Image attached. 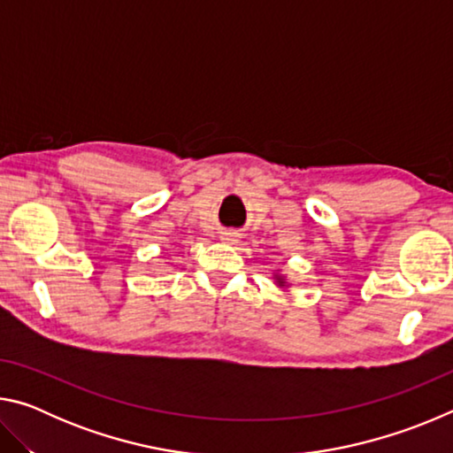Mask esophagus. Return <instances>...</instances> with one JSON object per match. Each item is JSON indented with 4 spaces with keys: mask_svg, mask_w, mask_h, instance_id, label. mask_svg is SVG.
<instances>
[{
    "mask_svg": "<svg viewBox=\"0 0 453 453\" xmlns=\"http://www.w3.org/2000/svg\"><path fill=\"white\" fill-rule=\"evenodd\" d=\"M221 240L227 242V243L237 242V234L235 232H224V234H221Z\"/></svg>",
    "mask_w": 453,
    "mask_h": 453,
    "instance_id": "esophagus-1",
    "label": "esophagus"
}]
</instances>
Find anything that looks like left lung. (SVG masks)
<instances>
[{
    "instance_id": "8db88e82",
    "label": "left lung",
    "mask_w": 453,
    "mask_h": 453,
    "mask_svg": "<svg viewBox=\"0 0 453 453\" xmlns=\"http://www.w3.org/2000/svg\"><path fill=\"white\" fill-rule=\"evenodd\" d=\"M275 283H278L280 288H286V286H288L286 278H283V275H280V273H275Z\"/></svg>"
}]
</instances>
